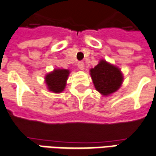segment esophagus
I'll use <instances>...</instances> for the list:
<instances>
[{
    "label": "esophagus",
    "instance_id": "esophagus-1",
    "mask_svg": "<svg viewBox=\"0 0 156 156\" xmlns=\"http://www.w3.org/2000/svg\"><path fill=\"white\" fill-rule=\"evenodd\" d=\"M78 67L80 70H83L84 69V63L83 62H79L78 63Z\"/></svg>",
    "mask_w": 156,
    "mask_h": 156
}]
</instances>
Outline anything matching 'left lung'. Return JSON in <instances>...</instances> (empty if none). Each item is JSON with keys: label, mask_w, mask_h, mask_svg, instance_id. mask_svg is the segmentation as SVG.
Listing matches in <instances>:
<instances>
[{"label": "left lung", "mask_w": 156, "mask_h": 156, "mask_svg": "<svg viewBox=\"0 0 156 156\" xmlns=\"http://www.w3.org/2000/svg\"><path fill=\"white\" fill-rule=\"evenodd\" d=\"M90 75L96 90L103 95L116 92L123 81L119 68L105 60H101L98 65L90 69Z\"/></svg>", "instance_id": "8db88e82"}]
</instances>
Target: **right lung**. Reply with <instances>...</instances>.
Returning a JSON list of instances; mask_svg holds the SVG:
<instances>
[{"mask_svg":"<svg viewBox=\"0 0 156 156\" xmlns=\"http://www.w3.org/2000/svg\"><path fill=\"white\" fill-rule=\"evenodd\" d=\"M69 73L70 72L67 69H55L53 72L46 74L44 81L48 89L54 93L62 92L67 84Z\"/></svg>","mask_w":156,"mask_h":156,"instance_id":"1","label":"right lung"}]
</instances>
